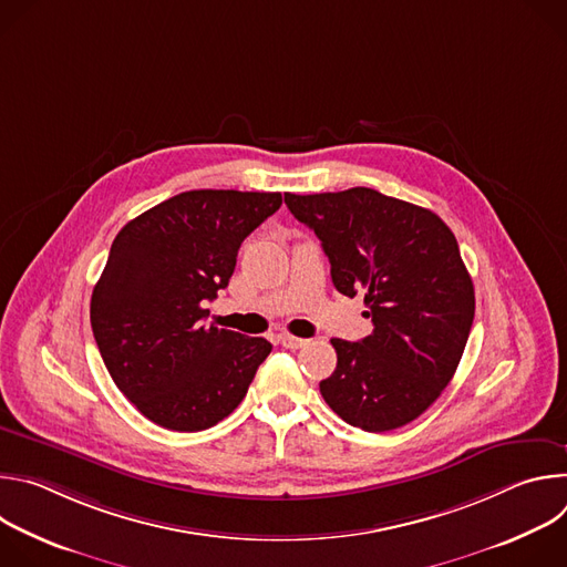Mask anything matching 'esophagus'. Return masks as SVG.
<instances>
[{
	"instance_id": "34e87169",
	"label": "esophagus",
	"mask_w": 567,
	"mask_h": 567,
	"mask_svg": "<svg viewBox=\"0 0 567 567\" xmlns=\"http://www.w3.org/2000/svg\"><path fill=\"white\" fill-rule=\"evenodd\" d=\"M278 341H280V346H282V348H287V350H298V348H302V346L307 343L305 339L291 337V334H287V332H282V334L278 337Z\"/></svg>"
}]
</instances>
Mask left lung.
<instances>
[{
    "mask_svg": "<svg viewBox=\"0 0 567 567\" xmlns=\"http://www.w3.org/2000/svg\"><path fill=\"white\" fill-rule=\"evenodd\" d=\"M291 215L320 239L332 282L363 293L372 334L332 339L337 370L320 381L348 424L383 433L417 420L453 379L475 313L453 230L429 208L372 188L285 193Z\"/></svg>",
    "mask_w": 567,
    "mask_h": 567,
    "instance_id": "obj_1",
    "label": "left lung"
}]
</instances>
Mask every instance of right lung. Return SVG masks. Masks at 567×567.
<instances>
[{"label":"right lung","instance_id":"add662e5","mask_svg":"<svg viewBox=\"0 0 567 567\" xmlns=\"http://www.w3.org/2000/svg\"><path fill=\"white\" fill-rule=\"evenodd\" d=\"M280 193L188 190L127 221L92 293V330L118 390L154 424L195 433L245 399L267 339L204 326L237 251Z\"/></svg>","mask_w":567,"mask_h":567}]
</instances>
